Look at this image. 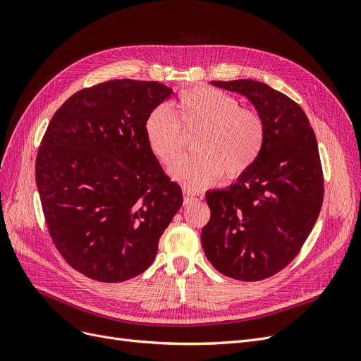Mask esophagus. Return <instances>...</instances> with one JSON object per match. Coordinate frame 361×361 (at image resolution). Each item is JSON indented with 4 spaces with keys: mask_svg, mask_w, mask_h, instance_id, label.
<instances>
[{
    "mask_svg": "<svg viewBox=\"0 0 361 361\" xmlns=\"http://www.w3.org/2000/svg\"><path fill=\"white\" fill-rule=\"evenodd\" d=\"M200 200H202V195H201V194H195V192L188 191V190L183 191V202H185V204H191V202L200 201Z\"/></svg>",
    "mask_w": 361,
    "mask_h": 361,
    "instance_id": "esophagus-1",
    "label": "esophagus"
}]
</instances>
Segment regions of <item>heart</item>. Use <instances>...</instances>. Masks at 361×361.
<instances>
[{
  "instance_id": "1",
  "label": "heart",
  "mask_w": 361,
  "mask_h": 361,
  "mask_svg": "<svg viewBox=\"0 0 361 361\" xmlns=\"http://www.w3.org/2000/svg\"><path fill=\"white\" fill-rule=\"evenodd\" d=\"M178 114L160 104L145 118L144 130L148 145L167 167L180 159L183 133L197 135L192 140L194 154L183 159L173 176L188 190L200 191L223 176H243L259 159L266 136L262 114L239 107L232 95L212 87L185 90L176 99Z\"/></svg>"
}]
</instances>
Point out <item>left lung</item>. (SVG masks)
Returning a JSON list of instances; mask_svg holds the SVG:
<instances>
[{
	"label": "left lung",
	"mask_w": 361,
	"mask_h": 361,
	"mask_svg": "<svg viewBox=\"0 0 361 361\" xmlns=\"http://www.w3.org/2000/svg\"><path fill=\"white\" fill-rule=\"evenodd\" d=\"M212 83L247 97L266 136L250 170L226 190L205 194L212 217L201 244L225 276L263 281L295 259L319 217L324 180L316 135L297 102L263 82Z\"/></svg>",
	"instance_id": "left-lung-1"
}]
</instances>
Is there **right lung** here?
I'll use <instances>...</instances> for the list:
<instances>
[{
    "mask_svg": "<svg viewBox=\"0 0 361 361\" xmlns=\"http://www.w3.org/2000/svg\"><path fill=\"white\" fill-rule=\"evenodd\" d=\"M171 90L114 79L73 94L38 149L35 176L51 239L75 270L123 282L156 259L182 190L151 151L144 123Z\"/></svg>",
    "mask_w": 361,
    "mask_h": 361,
    "instance_id": "1",
    "label": "right lung"
}]
</instances>
